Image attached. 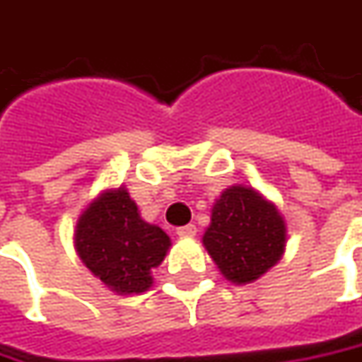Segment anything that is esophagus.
<instances>
[{"label": "esophagus", "instance_id": "1", "mask_svg": "<svg viewBox=\"0 0 362 362\" xmlns=\"http://www.w3.org/2000/svg\"><path fill=\"white\" fill-rule=\"evenodd\" d=\"M176 234H178V236H182V238H192V236H196V226H194V224L180 226V228L176 230Z\"/></svg>", "mask_w": 362, "mask_h": 362}]
</instances>
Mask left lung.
<instances>
[{"mask_svg": "<svg viewBox=\"0 0 362 362\" xmlns=\"http://www.w3.org/2000/svg\"><path fill=\"white\" fill-rule=\"evenodd\" d=\"M202 243L228 281L246 284L281 260L286 226L274 204L256 190L230 186L212 208Z\"/></svg>", "mask_w": 362, "mask_h": 362, "instance_id": "left-lung-1", "label": "left lung"}]
</instances>
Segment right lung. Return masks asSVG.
<instances>
[{
    "label": "right lung",
    "mask_w": 362,
    "mask_h": 362,
    "mask_svg": "<svg viewBox=\"0 0 362 362\" xmlns=\"http://www.w3.org/2000/svg\"><path fill=\"white\" fill-rule=\"evenodd\" d=\"M168 248V234L140 218L138 206L122 186L95 198L76 226L81 262L119 294L148 291L150 270L164 260Z\"/></svg>",
    "instance_id": "add662e5"
}]
</instances>
